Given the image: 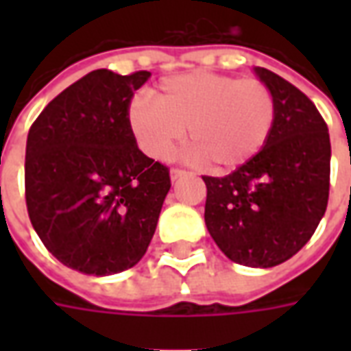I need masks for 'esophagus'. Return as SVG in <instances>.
<instances>
[{
    "mask_svg": "<svg viewBox=\"0 0 351 351\" xmlns=\"http://www.w3.org/2000/svg\"><path fill=\"white\" fill-rule=\"evenodd\" d=\"M186 175H188V171H184V169H171V180H178Z\"/></svg>",
    "mask_w": 351,
    "mask_h": 351,
    "instance_id": "34e87169",
    "label": "esophagus"
}]
</instances>
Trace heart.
<instances>
[{
    "instance_id": "b5f03b06",
    "label": "heart",
    "mask_w": 351,
    "mask_h": 351,
    "mask_svg": "<svg viewBox=\"0 0 351 351\" xmlns=\"http://www.w3.org/2000/svg\"><path fill=\"white\" fill-rule=\"evenodd\" d=\"M276 122L271 88L258 79L195 71L160 82L154 99L128 105V125L154 160H169L188 130L199 163L214 173L246 165L267 145Z\"/></svg>"
}]
</instances>
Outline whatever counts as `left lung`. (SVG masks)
Masks as SVG:
<instances>
[{
	"label": "left lung",
	"mask_w": 351,
	"mask_h": 351,
	"mask_svg": "<svg viewBox=\"0 0 351 351\" xmlns=\"http://www.w3.org/2000/svg\"><path fill=\"white\" fill-rule=\"evenodd\" d=\"M276 101V122L261 152L226 176H203L205 223L231 261L274 267L293 258L324 218L331 141L316 105L291 82L256 67Z\"/></svg>",
	"instance_id": "left-lung-1"
}]
</instances>
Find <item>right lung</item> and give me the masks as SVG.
I'll return each mask as SVG.
<instances>
[{
	"label": "right lung",
	"instance_id": "add662e5",
	"mask_svg": "<svg viewBox=\"0 0 351 351\" xmlns=\"http://www.w3.org/2000/svg\"><path fill=\"white\" fill-rule=\"evenodd\" d=\"M148 71L97 69L65 88L32 123L26 206L47 250L95 276L137 265L158 226L171 176L138 150L128 105Z\"/></svg>",
	"mask_w": 351,
	"mask_h": 351
}]
</instances>
